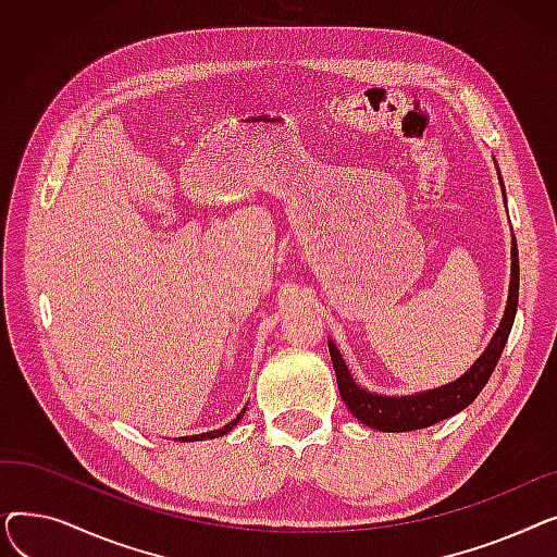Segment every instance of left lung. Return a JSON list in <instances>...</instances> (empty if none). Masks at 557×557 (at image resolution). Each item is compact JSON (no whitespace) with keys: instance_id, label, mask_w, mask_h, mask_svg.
<instances>
[{"instance_id":"8db88e82","label":"left lung","mask_w":557,"mask_h":557,"mask_svg":"<svg viewBox=\"0 0 557 557\" xmlns=\"http://www.w3.org/2000/svg\"><path fill=\"white\" fill-rule=\"evenodd\" d=\"M517 300H519V255H517V244L512 242V277H510V296L506 305V315L485 352L479 357V361L470 370H467L460 379H456L454 384L433 388L426 393H418V395H408V397H386V395H374L359 388L355 384V379L349 376L338 347L330 341V355L336 370V384L345 406L363 424L376 431H393V433L424 429L445 418L456 416L458 411H462V408H467L476 399V395L483 391L487 379L492 376L496 363H499L508 334L515 323Z\"/></svg>"}]
</instances>
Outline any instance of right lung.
<instances>
[{
    "instance_id": "1",
    "label": "right lung",
    "mask_w": 557,
    "mask_h": 557,
    "mask_svg": "<svg viewBox=\"0 0 557 557\" xmlns=\"http://www.w3.org/2000/svg\"><path fill=\"white\" fill-rule=\"evenodd\" d=\"M244 413H246V408L244 411L237 416V420H232L230 424H225L223 429H216V431H210V433H198V435H187V437H183V443H194V441H208V437H219V435H223V433H227V431H232V426L237 424L242 418H244Z\"/></svg>"
}]
</instances>
